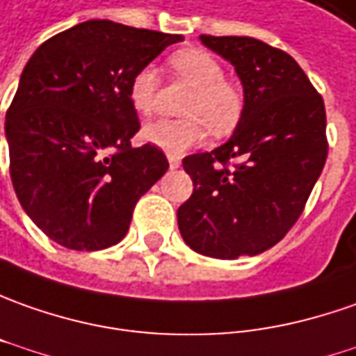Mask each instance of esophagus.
<instances>
[{
  "label": "esophagus",
  "mask_w": 356,
  "mask_h": 356,
  "mask_svg": "<svg viewBox=\"0 0 356 356\" xmlns=\"http://www.w3.org/2000/svg\"><path fill=\"white\" fill-rule=\"evenodd\" d=\"M168 162H170V168H178V166L182 164L178 156H168Z\"/></svg>",
  "instance_id": "34e87169"
}]
</instances>
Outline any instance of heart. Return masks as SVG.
Segmentation results:
<instances>
[{"instance_id": "obj_1", "label": "heart", "mask_w": 356, "mask_h": 356, "mask_svg": "<svg viewBox=\"0 0 356 356\" xmlns=\"http://www.w3.org/2000/svg\"><path fill=\"white\" fill-rule=\"evenodd\" d=\"M174 76L192 88L182 106V119H159L143 129V139L170 156L202 145L207 131L213 137H227L241 123L245 95L235 82L225 78L217 56L204 49L176 50L170 56ZM159 72L143 64L129 80V102L140 115H150L159 99Z\"/></svg>"}]
</instances>
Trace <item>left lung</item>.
<instances>
[{
    "label": "left lung",
    "instance_id": "8db88e82",
    "mask_svg": "<svg viewBox=\"0 0 356 356\" xmlns=\"http://www.w3.org/2000/svg\"><path fill=\"white\" fill-rule=\"evenodd\" d=\"M200 39L235 66L245 111L225 145L182 161L194 192L178 227L200 254L252 257L284 239L306 207L327 159L325 106L288 52L250 37Z\"/></svg>",
    "mask_w": 356,
    "mask_h": 356
}]
</instances>
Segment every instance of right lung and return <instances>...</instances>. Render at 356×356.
<instances>
[{
  "instance_id": "right-lung-1",
  "label": "right lung",
  "mask_w": 356,
  "mask_h": 356,
  "mask_svg": "<svg viewBox=\"0 0 356 356\" xmlns=\"http://www.w3.org/2000/svg\"><path fill=\"white\" fill-rule=\"evenodd\" d=\"M184 40L94 19L44 40L6 115L9 174L35 225L66 249L99 250L127 235L139 197L168 170L140 129L129 80Z\"/></svg>"
}]
</instances>
